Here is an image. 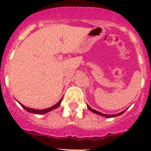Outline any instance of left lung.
Returning <instances> with one entry per match:
<instances>
[{
	"mask_svg": "<svg viewBox=\"0 0 151 151\" xmlns=\"http://www.w3.org/2000/svg\"><path fill=\"white\" fill-rule=\"evenodd\" d=\"M87 107L88 108V110H90V111H91L92 113H95V114H97V115H99V116H101L106 117V118H111V117H116V116H120V115H122V113H125V111L126 110H124V111L121 112V113H117V114H113V115H110V114H104V113H101V112L97 111V110H94V109H92L91 107H90L88 105H87Z\"/></svg>",
	"mask_w": 151,
	"mask_h": 151,
	"instance_id": "8db88e82",
	"label": "left lung"
}]
</instances>
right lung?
I'll return each instance as SVG.
<instances>
[{
    "instance_id": "obj_1",
    "label": "right lung",
    "mask_w": 151,
    "mask_h": 151,
    "mask_svg": "<svg viewBox=\"0 0 151 151\" xmlns=\"http://www.w3.org/2000/svg\"><path fill=\"white\" fill-rule=\"evenodd\" d=\"M62 100H63V97L60 100L59 102L57 103V104H56L55 105H54L53 106H50V107L47 108V109H44V110H35V109H32V108L27 107V106H25L24 105H22V104H20L19 101L18 102L19 104H20L21 106H22V107L26 110V111L29 112V113H35V114H39V115H41V114H45V113H47L50 111H52V110H54V109H57V108L60 105V103L61 101H62Z\"/></svg>"
}]
</instances>
